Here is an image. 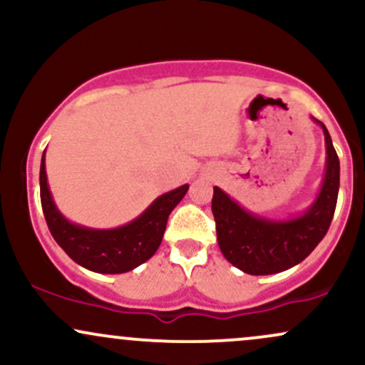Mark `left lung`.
I'll use <instances>...</instances> for the list:
<instances>
[{
	"label": "left lung",
	"instance_id": "8db88e82",
	"mask_svg": "<svg viewBox=\"0 0 365 365\" xmlns=\"http://www.w3.org/2000/svg\"><path fill=\"white\" fill-rule=\"evenodd\" d=\"M312 120L324 133L326 168L316 199L302 212L283 220L254 215L215 187L211 207L217 245L226 261L247 274L264 276L290 269L302 262L328 232L340 190V159L328 128L314 116Z\"/></svg>",
	"mask_w": 365,
	"mask_h": 365
}]
</instances>
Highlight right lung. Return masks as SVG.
<instances>
[{"instance_id":"right-lung-1","label":"right lung","mask_w":365,"mask_h":365,"mask_svg":"<svg viewBox=\"0 0 365 365\" xmlns=\"http://www.w3.org/2000/svg\"><path fill=\"white\" fill-rule=\"evenodd\" d=\"M41 204L46 223L56 244L86 269L101 274H120L149 261L161 245L170 212L178 206L188 185L159 195L142 215L116 228H89L72 223L54 204L46 175V150L39 171Z\"/></svg>"}]
</instances>
